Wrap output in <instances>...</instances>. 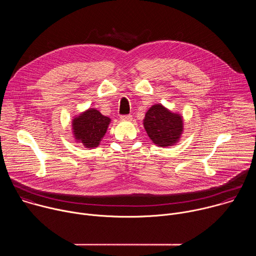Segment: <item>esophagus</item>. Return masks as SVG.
Segmentation results:
<instances>
[{"label":"esophagus","mask_w":256,"mask_h":256,"mask_svg":"<svg viewBox=\"0 0 256 256\" xmlns=\"http://www.w3.org/2000/svg\"><path fill=\"white\" fill-rule=\"evenodd\" d=\"M120 120H132V116L130 114H126V116H120Z\"/></svg>","instance_id":"obj_1"}]
</instances>
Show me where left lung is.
Here are the masks:
<instances>
[{"label": "left lung", "instance_id": "obj_1", "mask_svg": "<svg viewBox=\"0 0 256 256\" xmlns=\"http://www.w3.org/2000/svg\"><path fill=\"white\" fill-rule=\"evenodd\" d=\"M144 126L149 138L160 147H169L179 140L184 120L166 109L162 104L153 105L144 116Z\"/></svg>", "mask_w": 256, "mask_h": 256}]
</instances>
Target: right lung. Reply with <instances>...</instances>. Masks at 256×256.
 <instances>
[{
  "label": "right lung",
  "mask_w": 256,
  "mask_h": 256,
  "mask_svg": "<svg viewBox=\"0 0 256 256\" xmlns=\"http://www.w3.org/2000/svg\"><path fill=\"white\" fill-rule=\"evenodd\" d=\"M110 118L102 116L94 108L72 120V130L76 140H80L86 148H95L105 134Z\"/></svg>",
  "instance_id": "right-lung-1"
}]
</instances>
